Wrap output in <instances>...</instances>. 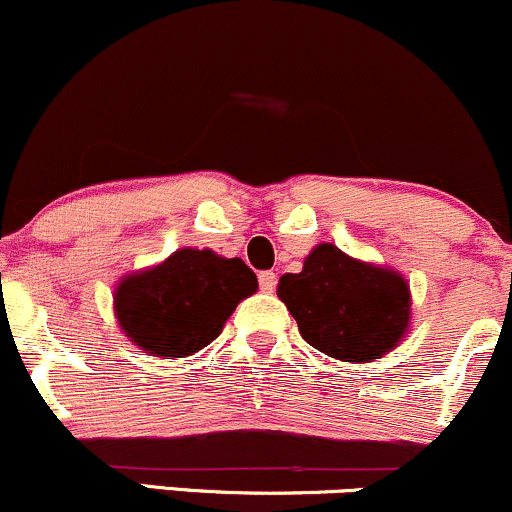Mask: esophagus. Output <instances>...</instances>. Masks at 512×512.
Returning a JSON list of instances; mask_svg holds the SVG:
<instances>
[{
    "instance_id": "1",
    "label": "esophagus",
    "mask_w": 512,
    "mask_h": 512,
    "mask_svg": "<svg viewBox=\"0 0 512 512\" xmlns=\"http://www.w3.org/2000/svg\"><path fill=\"white\" fill-rule=\"evenodd\" d=\"M275 283H278V275H275L273 271L258 273V285H261L263 292H273Z\"/></svg>"
}]
</instances>
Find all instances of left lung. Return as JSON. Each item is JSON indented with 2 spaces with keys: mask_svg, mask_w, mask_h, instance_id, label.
<instances>
[{
  "mask_svg": "<svg viewBox=\"0 0 512 512\" xmlns=\"http://www.w3.org/2000/svg\"><path fill=\"white\" fill-rule=\"evenodd\" d=\"M278 297L309 346L343 363H372L404 341L411 290L401 273L319 244L300 273H285Z\"/></svg>",
  "mask_w": 512,
  "mask_h": 512,
  "instance_id": "8db88e82",
  "label": "left lung"
}]
</instances>
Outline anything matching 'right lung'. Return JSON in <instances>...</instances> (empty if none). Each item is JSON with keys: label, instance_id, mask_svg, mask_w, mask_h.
I'll return each instance as SVG.
<instances>
[{"label": "right lung", "instance_id": "obj_1", "mask_svg": "<svg viewBox=\"0 0 512 512\" xmlns=\"http://www.w3.org/2000/svg\"><path fill=\"white\" fill-rule=\"evenodd\" d=\"M256 290V273L241 258L186 246L159 266L125 275L113 309L137 348L171 360L215 341L237 304Z\"/></svg>", "mask_w": 512, "mask_h": 512}]
</instances>
